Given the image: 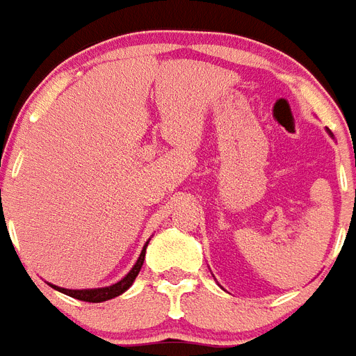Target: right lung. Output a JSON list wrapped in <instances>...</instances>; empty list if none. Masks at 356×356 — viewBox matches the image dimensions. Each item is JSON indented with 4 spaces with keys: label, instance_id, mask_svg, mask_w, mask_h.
Instances as JSON below:
<instances>
[{
    "label": "right lung",
    "instance_id": "add662e5",
    "mask_svg": "<svg viewBox=\"0 0 356 356\" xmlns=\"http://www.w3.org/2000/svg\"><path fill=\"white\" fill-rule=\"evenodd\" d=\"M147 246H149V241L145 243L143 250H141L139 259L136 261V264L132 266V270H130L129 274L124 275L123 280L118 281V283H113V285L102 286V289H82V291H71V289H62V286H55V285H51V286H53L55 291L62 292V294L71 296V298H75V300L88 301V303H101V301L112 300V298H115V296H121L124 291H129L130 286H132L134 280L138 277L139 270H141V266H143Z\"/></svg>",
    "mask_w": 356,
    "mask_h": 356
}]
</instances>
